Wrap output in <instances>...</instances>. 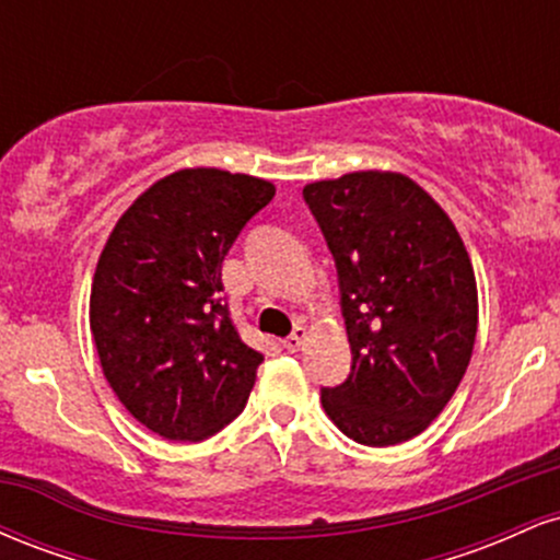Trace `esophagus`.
<instances>
[{
    "mask_svg": "<svg viewBox=\"0 0 560 560\" xmlns=\"http://www.w3.org/2000/svg\"><path fill=\"white\" fill-rule=\"evenodd\" d=\"M305 339H307V329L305 326H298V329H294L292 334H289V337L284 339V347L289 352H298L302 345H305Z\"/></svg>",
    "mask_w": 560,
    "mask_h": 560,
    "instance_id": "34e87169",
    "label": "esophagus"
}]
</instances>
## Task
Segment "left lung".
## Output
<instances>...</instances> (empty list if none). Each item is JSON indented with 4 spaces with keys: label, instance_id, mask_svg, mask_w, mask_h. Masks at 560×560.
Listing matches in <instances>:
<instances>
[{
    "label": "left lung",
    "instance_id": "obj_1",
    "mask_svg": "<svg viewBox=\"0 0 560 560\" xmlns=\"http://www.w3.org/2000/svg\"><path fill=\"white\" fill-rule=\"evenodd\" d=\"M302 195L337 260L352 350L347 382L320 392L326 416L369 447L413 440L471 361L479 294L466 244L405 173L352 171Z\"/></svg>",
    "mask_w": 560,
    "mask_h": 560
}]
</instances>
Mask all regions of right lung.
I'll return each mask as SVG.
<instances>
[{"label":"right lung","mask_w":560,"mask_h":560,"mask_svg":"<svg viewBox=\"0 0 560 560\" xmlns=\"http://www.w3.org/2000/svg\"><path fill=\"white\" fill-rule=\"evenodd\" d=\"M273 195L247 173H168L128 205L96 260L89 329L102 374L163 440H208L255 387L262 355L231 324L221 262Z\"/></svg>","instance_id":"right-lung-1"}]
</instances>
